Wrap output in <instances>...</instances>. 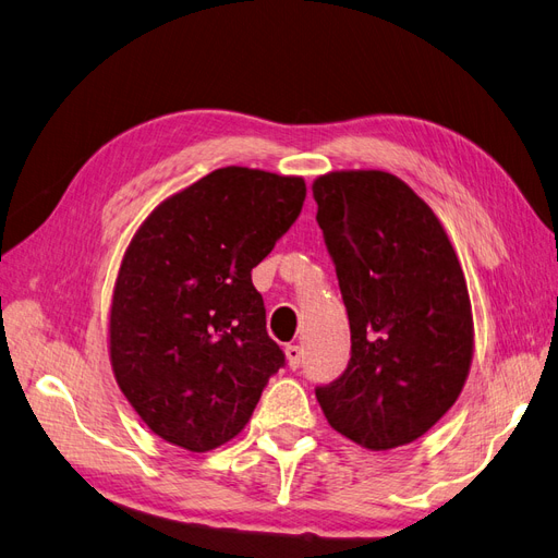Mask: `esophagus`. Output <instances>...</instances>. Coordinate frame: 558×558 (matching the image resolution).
Returning <instances> with one entry per match:
<instances>
[{"mask_svg":"<svg viewBox=\"0 0 558 558\" xmlns=\"http://www.w3.org/2000/svg\"><path fill=\"white\" fill-rule=\"evenodd\" d=\"M286 359H289L291 369H298L302 365V347H298V344L286 347Z\"/></svg>","mask_w":558,"mask_h":558,"instance_id":"obj_1","label":"esophagus"}]
</instances>
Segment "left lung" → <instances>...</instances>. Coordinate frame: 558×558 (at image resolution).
I'll return each instance as SVG.
<instances>
[{
    "label": "left lung",
    "mask_w": 558,
    "mask_h": 558,
    "mask_svg": "<svg viewBox=\"0 0 558 558\" xmlns=\"http://www.w3.org/2000/svg\"><path fill=\"white\" fill-rule=\"evenodd\" d=\"M312 191L351 328L349 365L316 400L367 449L414 442L459 398L472 363L461 263L433 209L393 174L330 172Z\"/></svg>",
    "instance_id": "1"
}]
</instances>
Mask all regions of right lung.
<instances>
[{
	"instance_id": "right-lung-1",
	"label": "right lung",
	"mask_w": 558,
	"mask_h": 558,
	"mask_svg": "<svg viewBox=\"0 0 558 558\" xmlns=\"http://www.w3.org/2000/svg\"><path fill=\"white\" fill-rule=\"evenodd\" d=\"M305 195L300 177L223 167L167 197L132 238L111 302V365L162 440L189 451L226 445L286 365L251 269Z\"/></svg>"
}]
</instances>
